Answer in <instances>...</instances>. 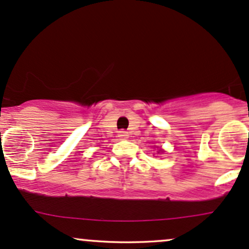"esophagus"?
Wrapping results in <instances>:
<instances>
[{"instance_id":"34e87169","label":"esophagus","mask_w":249,"mask_h":249,"mask_svg":"<svg viewBox=\"0 0 249 249\" xmlns=\"http://www.w3.org/2000/svg\"><path fill=\"white\" fill-rule=\"evenodd\" d=\"M118 137L121 139H127L128 138V134L126 131H119L118 132Z\"/></svg>"}]
</instances>
